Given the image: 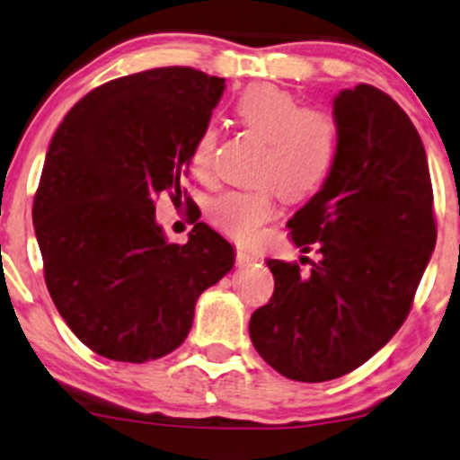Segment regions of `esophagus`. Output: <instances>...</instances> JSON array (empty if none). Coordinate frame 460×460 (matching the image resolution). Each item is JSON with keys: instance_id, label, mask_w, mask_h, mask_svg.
<instances>
[{"instance_id": "obj_1", "label": "esophagus", "mask_w": 460, "mask_h": 460, "mask_svg": "<svg viewBox=\"0 0 460 460\" xmlns=\"http://www.w3.org/2000/svg\"><path fill=\"white\" fill-rule=\"evenodd\" d=\"M260 256L253 252H247V249H236V262L239 264H249V262H258Z\"/></svg>"}]
</instances>
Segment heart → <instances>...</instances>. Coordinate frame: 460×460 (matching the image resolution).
Returning <instances> with one entry per match:
<instances>
[{
  "label": "heart",
  "instance_id": "1",
  "mask_svg": "<svg viewBox=\"0 0 460 460\" xmlns=\"http://www.w3.org/2000/svg\"><path fill=\"white\" fill-rule=\"evenodd\" d=\"M239 123L262 140L252 190L226 191L208 204L213 226L239 243H252L260 228L275 215L277 191L286 200L315 194L331 174L339 151L337 121L320 109H305L303 102L275 84H253L234 104ZM219 132L202 128L191 146V168L200 177L211 174Z\"/></svg>",
  "mask_w": 460,
  "mask_h": 460
}]
</instances>
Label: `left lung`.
<instances>
[{
  "label": "left lung",
  "mask_w": 460,
  "mask_h": 460,
  "mask_svg": "<svg viewBox=\"0 0 460 460\" xmlns=\"http://www.w3.org/2000/svg\"><path fill=\"white\" fill-rule=\"evenodd\" d=\"M339 151L322 190L288 221L320 262L266 260L275 292L253 311L258 354L296 382H328L382 349L410 314L438 241L427 151L410 117L371 84L332 102ZM300 264L305 260L300 258Z\"/></svg>",
  "instance_id": "left-lung-1"
}]
</instances>
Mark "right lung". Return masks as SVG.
Listing matches in <instances>:
<instances>
[{
  "label": "right lung",
  "mask_w": 460,
  "mask_h": 460,
  "mask_svg": "<svg viewBox=\"0 0 460 460\" xmlns=\"http://www.w3.org/2000/svg\"><path fill=\"white\" fill-rule=\"evenodd\" d=\"M224 89L194 67L129 74L76 102L50 140L33 198L44 281L70 331L104 358L177 349L198 296L234 266L230 243L202 221L185 245L155 221L157 198H181Z\"/></svg>",
  "instance_id": "1"
}]
</instances>
